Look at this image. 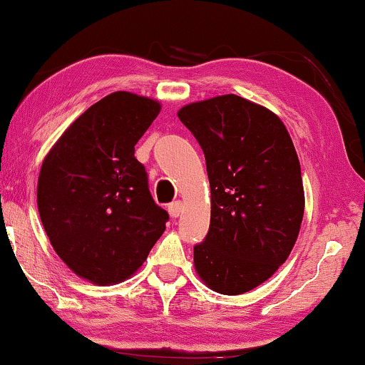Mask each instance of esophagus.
<instances>
[{
    "mask_svg": "<svg viewBox=\"0 0 365 365\" xmlns=\"http://www.w3.org/2000/svg\"><path fill=\"white\" fill-rule=\"evenodd\" d=\"M168 211H169V216H171V217H179V216H181V212H182V202L181 201L171 202V204H169Z\"/></svg>",
    "mask_w": 365,
    "mask_h": 365,
    "instance_id": "obj_1",
    "label": "esophagus"
}]
</instances>
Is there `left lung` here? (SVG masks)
<instances>
[{"instance_id":"obj_1","label":"left lung","mask_w":365,"mask_h":365,"mask_svg":"<svg viewBox=\"0 0 365 365\" xmlns=\"http://www.w3.org/2000/svg\"><path fill=\"white\" fill-rule=\"evenodd\" d=\"M206 156L211 224L194 269L226 296L252 291L286 262L304 217L301 164L281 118L236 94L178 111Z\"/></svg>"}]
</instances>
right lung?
<instances>
[{"mask_svg": "<svg viewBox=\"0 0 365 365\" xmlns=\"http://www.w3.org/2000/svg\"><path fill=\"white\" fill-rule=\"evenodd\" d=\"M161 103L116 91L74 119L43 159L38 211L49 242L78 277L111 286L143 266L166 229L134 146Z\"/></svg>", "mask_w": 365, "mask_h": 365, "instance_id": "1", "label": "right lung"}]
</instances>
